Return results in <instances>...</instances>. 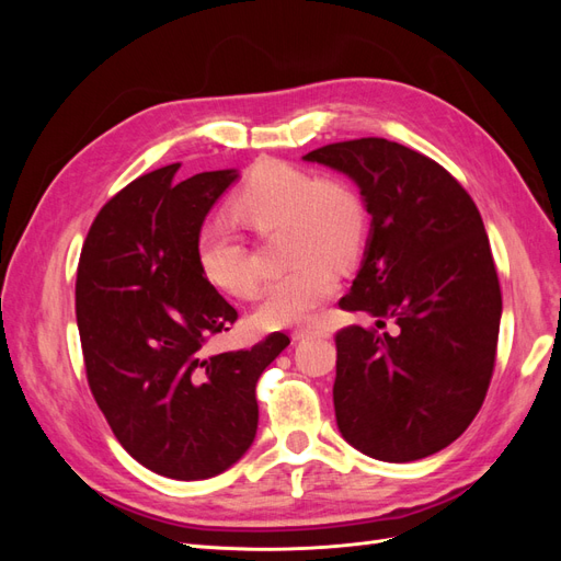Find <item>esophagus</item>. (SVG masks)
Instances as JSON below:
<instances>
[{
  "mask_svg": "<svg viewBox=\"0 0 561 561\" xmlns=\"http://www.w3.org/2000/svg\"><path fill=\"white\" fill-rule=\"evenodd\" d=\"M313 334H318V330H313V328H295V330H293V339H295V342H301V339H309V336H313Z\"/></svg>",
  "mask_w": 561,
  "mask_h": 561,
  "instance_id": "esophagus-1",
  "label": "esophagus"
}]
</instances>
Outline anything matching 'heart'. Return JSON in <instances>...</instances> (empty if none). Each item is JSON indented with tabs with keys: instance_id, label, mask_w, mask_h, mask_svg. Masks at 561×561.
Listing matches in <instances>:
<instances>
[{
	"instance_id": "obj_1",
	"label": "heart",
	"mask_w": 561,
	"mask_h": 561,
	"mask_svg": "<svg viewBox=\"0 0 561 561\" xmlns=\"http://www.w3.org/2000/svg\"><path fill=\"white\" fill-rule=\"evenodd\" d=\"M233 215L257 231L285 225L290 271L268 283L254 309L266 330L293 328L309 320L336 290L334 266H346L360 250L365 206L351 186L316 180L283 161H262L248 173L231 201ZM196 262L210 285L231 297H252L260 271L248 243L225 219H210L196 239Z\"/></svg>"
}]
</instances>
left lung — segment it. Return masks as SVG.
<instances>
[{
    "label": "left lung",
    "instance_id": "obj_1",
    "mask_svg": "<svg viewBox=\"0 0 561 561\" xmlns=\"http://www.w3.org/2000/svg\"><path fill=\"white\" fill-rule=\"evenodd\" d=\"M301 159L346 175L371 217L339 307L396 325L336 334L339 433L388 463L445 449L480 412L496 358L503 304L480 210L443 165L383 138Z\"/></svg>",
    "mask_w": 561,
    "mask_h": 561
}]
</instances>
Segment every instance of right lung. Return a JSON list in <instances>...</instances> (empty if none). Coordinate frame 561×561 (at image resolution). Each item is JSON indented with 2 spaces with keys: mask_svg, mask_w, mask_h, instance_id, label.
Wrapping results in <instances>:
<instances>
[{
  "mask_svg": "<svg viewBox=\"0 0 561 561\" xmlns=\"http://www.w3.org/2000/svg\"><path fill=\"white\" fill-rule=\"evenodd\" d=\"M180 163L124 186L98 213L77 271L89 386L122 447L171 480H208L252 447L254 386L290 344L206 353L236 309L196 262V239L236 168L180 180Z\"/></svg>",
  "mask_w": 561,
  "mask_h": 561,
  "instance_id": "1",
  "label": "right lung"
}]
</instances>
